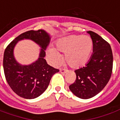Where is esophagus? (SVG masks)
Returning <instances> with one entry per match:
<instances>
[{
	"label": "esophagus",
	"mask_w": 120,
	"mask_h": 120,
	"mask_svg": "<svg viewBox=\"0 0 120 120\" xmlns=\"http://www.w3.org/2000/svg\"><path fill=\"white\" fill-rule=\"evenodd\" d=\"M60 73H62V74H66V73L67 70H64V69H61V70H60Z\"/></svg>",
	"instance_id": "34e87169"
}]
</instances>
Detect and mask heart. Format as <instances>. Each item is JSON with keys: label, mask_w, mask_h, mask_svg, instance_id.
<instances>
[{"label": "heart", "mask_w": 120, "mask_h": 120, "mask_svg": "<svg viewBox=\"0 0 120 120\" xmlns=\"http://www.w3.org/2000/svg\"><path fill=\"white\" fill-rule=\"evenodd\" d=\"M93 49V42L88 35H70L58 40L56 49L49 48L47 58L54 66L62 62L60 52L64 53V60L73 68L84 66L90 59Z\"/></svg>", "instance_id": "heart-1"}]
</instances>
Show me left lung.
Here are the masks:
<instances>
[{
    "mask_svg": "<svg viewBox=\"0 0 120 120\" xmlns=\"http://www.w3.org/2000/svg\"><path fill=\"white\" fill-rule=\"evenodd\" d=\"M93 42V54L84 67L75 71L76 80L70 90L77 97L88 99L101 92L111 77L113 55L110 45L96 33L89 31Z\"/></svg>",
    "mask_w": 120,
    "mask_h": 120,
    "instance_id": "8db88e82",
    "label": "left lung"
}]
</instances>
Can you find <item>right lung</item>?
Segmentation results:
<instances>
[{"label": "right lung", "mask_w": 120, "mask_h": 120, "mask_svg": "<svg viewBox=\"0 0 120 120\" xmlns=\"http://www.w3.org/2000/svg\"><path fill=\"white\" fill-rule=\"evenodd\" d=\"M24 39L31 40L41 48L38 59L28 65L19 64L13 54L16 44ZM50 39V35L43 29L31 30L15 38L4 50L3 68L6 79L12 91L19 97L26 99L39 97L46 91L52 75L59 71L49 66L44 58Z\"/></svg>", "instance_id": "obj_1"}]
</instances>
